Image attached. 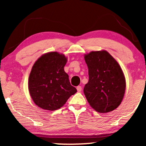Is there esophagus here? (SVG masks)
Here are the masks:
<instances>
[{
  "label": "esophagus",
  "mask_w": 146,
  "mask_h": 146,
  "mask_svg": "<svg viewBox=\"0 0 146 146\" xmlns=\"http://www.w3.org/2000/svg\"><path fill=\"white\" fill-rule=\"evenodd\" d=\"M76 89H77V90H78V92H80L82 91V86H77Z\"/></svg>",
  "instance_id": "esophagus-1"
}]
</instances>
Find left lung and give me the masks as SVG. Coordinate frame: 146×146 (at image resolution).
<instances>
[{"instance_id":"obj_1","label":"left lung","mask_w":146,"mask_h":146,"mask_svg":"<svg viewBox=\"0 0 146 146\" xmlns=\"http://www.w3.org/2000/svg\"><path fill=\"white\" fill-rule=\"evenodd\" d=\"M89 80L84 93L90 106L100 113L114 110L122 101L125 79L120 66L106 50L92 51L84 56Z\"/></svg>"}]
</instances>
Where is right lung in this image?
<instances>
[{"label": "right lung", "mask_w": 146, "mask_h": 146, "mask_svg": "<svg viewBox=\"0 0 146 146\" xmlns=\"http://www.w3.org/2000/svg\"><path fill=\"white\" fill-rule=\"evenodd\" d=\"M66 62L67 58L62 54L51 52L42 55L32 68L29 93L35 104L43 110L60 108L77 92L64 69Z\"/></svg>", "instance_id": "right-lung-1"}]
</instances>
